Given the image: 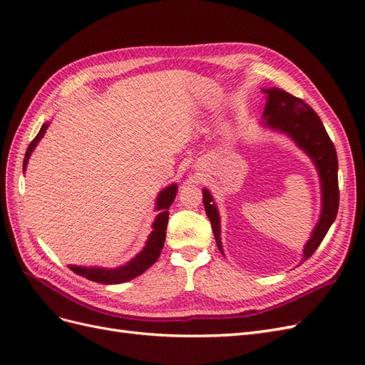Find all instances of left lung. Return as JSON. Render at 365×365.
<instances>
[{"label": "left lung", "mask_w": 365, "mask_h": 365, "mask_svg": "<svg viewBox=\"0 0 365 365\" xmlns=\"http://www.w3.org/2000/svg\"><path fill=\"white\" fill-rule=\"evenodd\" d=\"M264 93L268 94V102L263 113V118H267L264 120V125L272 129L283 130L288 135H291L297 145L311 155L318 168L319 178H322V217H319V222L314 230V235L309 239L303 251V260H306L312 256L319 244H322L338 213L339 187L336 150L318 114L304 101L280 90V88H271V90H267ZM202 193L205 213L210 222H212L217 248L222 251V247H220L217 210L212 202V195L208 193V190H204Z\"/></svg>", "instance_id": "left-lung-1"}]
</instances>
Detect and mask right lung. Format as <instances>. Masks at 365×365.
Listing matches in <instances>:
<instances>
[{"label":"right lung","mask_w":365,"mask_h":365,"mask_svg":"<svg viewBox=\"0 0 365 365\" xmlns=\"http://www.w3.org/2000/svg\"><path fill=\"white\" fill-rule=\"evenodd\" d=\"M48 128V123L42 125L41 130L38 132V135L31 140L26 150V157H24V169L27 165L30 153L35 149L38 145V141L42 138V135L46 134V130ZM176 196V185H170L168 189H164L160 196H158V202H157V210H161V213L157 216L155 222H153V231L150 233L148 244L135 259H132L129 263H126L125 267H118L115 269H103V268H81V267H70V269L76 274L82 275V277L93 280L97 283H103V284H115V283H125L132 279H135L137 275L145 272L148 268H150L153 263L157 262L160 257L164 240H165V228H168V220H169V207L172 205L173 200Z\"/></svg>","instance_id":"add662e5"}]
</instances>
